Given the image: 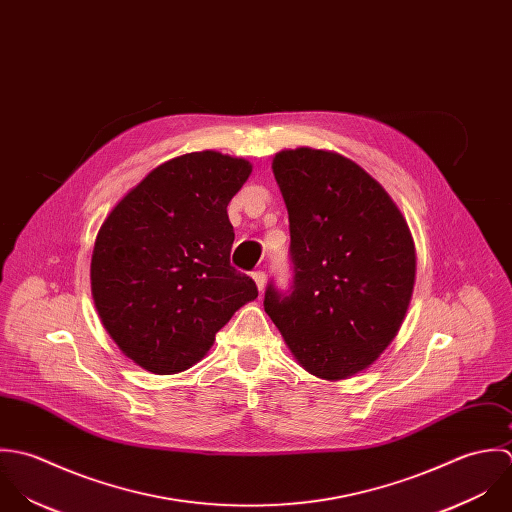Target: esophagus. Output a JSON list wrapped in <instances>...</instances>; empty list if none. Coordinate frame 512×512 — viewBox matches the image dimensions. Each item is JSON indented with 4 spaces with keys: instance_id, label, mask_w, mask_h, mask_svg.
<instances>
[{
    "instance_id": "esophagus-1",
    "label": "esophagus",
    "mask_w": 512,
    "mask_h": 512,
    "mask_svg": "<svg viewBox=\"0 0 512 512\" xmlns=\"http://www.w3.org/2000/svg\"><path fill=\"white\" fill-rule=\"evenodd\" d=\"M251 277H253L255 285H257V289H259V293H263V289H265V283H267V277H265V273H263V271H255Z\"/></svg>"
}]
</instances>
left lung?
<instances>
[{
    "mask_svg": "<svg viewBox=\"0 0 512 512\" xmlns=\"http://www.w3.org/2000/svg\"><path fill=\"white\" fill-rule=\"evenodd\" d=\"M273 174L289 211L293 293L273 285L265 312L308 374L346 380L396 338L415 283L408 221L356 162L328 150H281Z\"/></svg>",
    "mask_w": 512,
    "mask_h": 512,
    "instance_id": "1",
    "label": "left lung"
}]
</instances>
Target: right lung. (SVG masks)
Returning <instances> with one entry per match:
<instances>
[{
    "label": "right lung",
    "instance_id": "add662e5",
    "mask_svg": "<svg viewBox=\"0 0 512 512\" xmlns=\"http://www.w3.org/2000/svg\"><path fill=\"white\" fill-rule=\"evenodd\" d=\"M251 162L215 150L154 168L97 233L91 291L106 332L152 374L198 364L235 310L257 299L253 279L229 263L227 204Z\"/></svg>",
    "mask_w": 512,
    "mask_h": 512
}]
</instances>
